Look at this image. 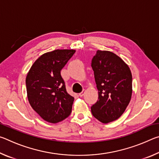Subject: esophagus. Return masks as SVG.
I'll use <instances>...</instances> for the list:
<instances>
[{"label": "esophagus", "instance_id": "esophagus-1", "mask_svg": "<svg viewBox=\"0 0 159 159\" xmlns=\"http://www.w3.org/2000/svg\"><path fill=\"white\" fill-rule=\"evenodd\" d=\"M85 93V90H83L81 93H79V96H80V97H83V95H84Z\"/></svg>", "mask_w": 159, "mask_h": 159}]
</instances>
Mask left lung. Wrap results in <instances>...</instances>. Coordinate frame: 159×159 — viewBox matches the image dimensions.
<instances>
[{
	"label": "left lung",
	"instance_id": "obj_1",
	"mask_svg": "<svg viewBox=\"0 0 159 159\" xmlns=\"http://www.w3.org/2000/svg\"><path fill=\"white\" fill-rule=\"evenodd\" d=\"M91 66L98 90V100L91 112L102 123L112 122L121 116L130 102L131 71L121 58L107 50H97Z\"/></svg>",
	"mask_w": 159,
	"mask_h": 159
}]
</instances>
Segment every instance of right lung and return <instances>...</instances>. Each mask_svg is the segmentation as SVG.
<instances>
[{"label":"right lung","mask_w":159,"mask_h":159,"mask_svg":"<svg viewBox=\"0 0 159 159\" xmlns=\"http://www.w3.org/2000/svg\"><path fill=\"white\" fill-rule=\"evenodd\" d=\"M75 52L64 49L43 54L26 75L29 104L45 121L58 123L71 114L74 98L66 92L60 71Z\"/></svg>","instance_id":"add662e5"}]
</instances>
